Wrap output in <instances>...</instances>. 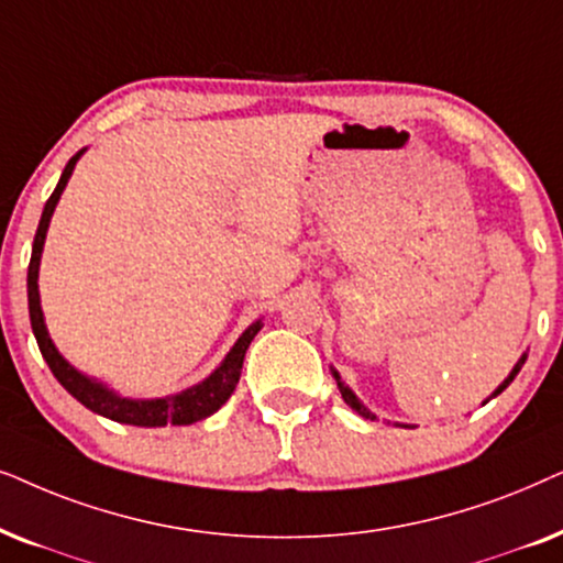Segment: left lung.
<instances>
[{"label": "left lung", "instance_id": "obj_1", "mask_svg": "<svg viewBox=\"0 0 563 563\" xmlns=\"http://www.w3.org/2000/svg\"><path fill=\"white\" fill-rule=\"evenodd\" d=\"M526 360H528V352H522V357H520V360H517V363H515V368H512V371H509V376H507L505 380H501V384H499L497 388H494V391H492V396H489V399H486V401H492V399H494V396H499L501 391H505V388H507L509 384H512V380H515V376H517V373H520V368H522V365H526ZM332 376H334V380H336V388H340L342 399H344V401H347V404H350V407H352V409H355L360 417H365V419H376V415H373V411H371L368 407H363V401H360V399H357V396H355V394H352V388H350V386H344V380L340 378V373H336L334 368H332ZM486 401H484V404H486ZM394 424H396V427H411V424H401V422H394Z\"/></svg>", "mask_w": 563, "mask_h": 563}]
</instances>
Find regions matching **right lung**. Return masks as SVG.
<instances>
[{"mask_svg": "<svg viewBox=\"0 0 563 563\" xmlns=\"http://www.w3.org/2000/svg\"><path fill=\"white\" fill-rule=\"evenodd\" d=\"M85 152L87 148H79V152L69 159V164L64 167L56 190L51 192V198L46 200V208H43L41 223H37V231L33 239V254H30V267H27V309H30V327H33L37 347H41V355L48 363V368L56 376L58 384H62L79 404H85L89 411H95V415H102L112 419V422L133 424V427L200 422V419L211 417L213 411H219L223 404L229 401V396L234 394L239 376H242L246 347H250L254 334L262 329V319L252 321V324L244 329L242 336L234 342V347L227 352V357L221 360V365L211 373V376L200 380V384L185 388V391L162 396V399H129V396H120L118 391H112L110 386H104L102 380L85 376V373L74 368L69 360L56 350L54 340H51L46 319H43V309H41V294H37V269H41V254H43V244H46L51 216H54L58 198H62L71 172L77 167L79 156Z\"/></svg>", "mask_w": 563, "mask_h": 563, "instance_id": "obj_1", "label": "right lung"}]
</instances>
